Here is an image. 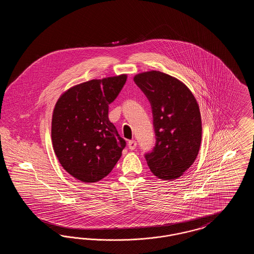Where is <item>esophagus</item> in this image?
I'll use <instances>...</instances> for the list:
<instances>
[{
  "instance_id": "34e87169",
  "label": "esophagus",
  "mask_w": 254,
  "mask_h": 254,
  "mask_svg": "<svg viewBox=\"0 0 254 254\" xmlns=\"http://www.w3.org/2000/svg\"><path fill=\"white\" fill-rule=\"evenodd\" d=\"M127 145H128V148H129L130 150H133V149H135V148H136L137 143H136V141H134V140H130V141H128Z\"/></svg>"
}]
</instances>
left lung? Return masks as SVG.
<instances>
[{"mask_svg": "<svg viewBox=\"0 0 254 254\" xmlns=\"http://www.w3.org/2000/svg\"><path fill=\"white\" fill-rule=\"evenodd\" d=\"M152 109L156 145L145 154L159 179L175 180L196 160L202 140L199 105L190 88L169 74L151 70L134 76Z\"/></svg>", "mask_w": 254, "mask_h": 254, "instance_id": "8db88e82", "label": "left lung"}]
</instances>
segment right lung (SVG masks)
<instances>
[{
    "mask_svg": "<svg viewBox=\"0 0 254 254\" xmlns=\"http://www.w3.org/2000/svg\"><path fill=\"white\" fill-rule=\"evenodd\" d=\"M127 78V74H121L74 85L55 105L52 146L61 166L79 181L102 180L121 158L126 141L109 121V105L118 96Z\"/></svg>",
    "mask_w": 254,
    "mask_h": 254,
    "instance_id": "right-lung-1",
    "label": "right lung"
}]
</instances>
